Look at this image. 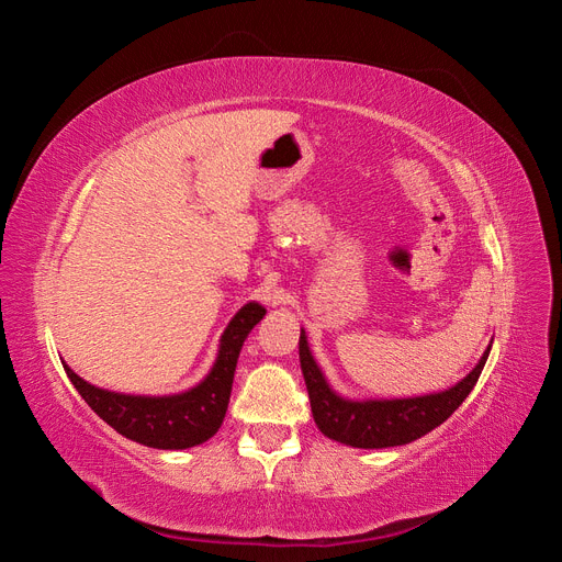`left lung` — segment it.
Masks as SVG:
<instances>
[{"label":"left lung","mask_w":562,"mask_h":562,"mask_svg":"<svg viewBox=\"0 0 562 562\" xmlns=\"http://www.w3.org/2000/svg\"><path fill=\"white\" fill-rule=\"evenodd\" d=\"M492 345L481 361L457 384L434 394L405 398H347L330 386L310 349L307 335L300 330V368L310 391L312 415L323 436L337 443L363 450H380L413 443L440 427L479 382Z\"/></svg>","instance_id":"obj_1"}]
</instances>
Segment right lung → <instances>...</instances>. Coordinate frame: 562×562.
Wrapping results in <instances>:
<instances>
[{"instance_id": "1", "label": "right lung", "mask_w": 562, "mask_h": 562, "mask_svg": "<svg viewBox=\"0 0 562 562\" xmlns=\"http://www.w3.org/2000/svg\"><path fill=\"white\" fill-rule=\"evenodd\" d=\"M267 310L260 302H248L227 323L220 335L217 356L209 375L192 389L168 396H135L100 389L63 363L67 378L75 384L91 411L110 427L135 443L157 450H187L206 443L223 427L229 405L236 361L248 333L258 326Z\"/></svg>"}]
</instances>
